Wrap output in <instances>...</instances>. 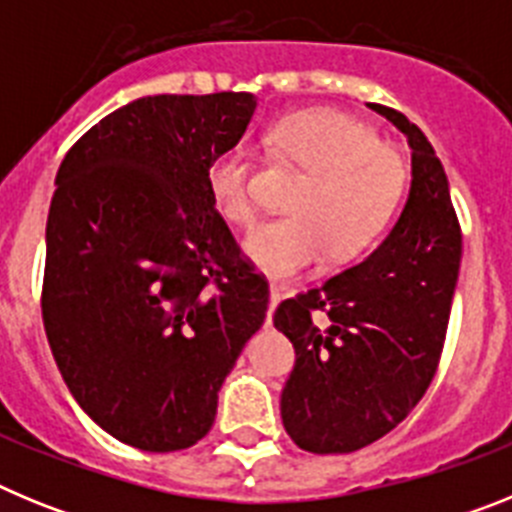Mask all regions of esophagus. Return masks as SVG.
I'll return each instance as SVG.
<instances>
[{
    "mask_svg": "<svg viewBox=\"0 0 512 512\" xmlns=\"http://www.w3.org/2000/svg\"><path fill=\"white\" fill-rule=\"evenodd\" d=\"M279 302H282V287L271 284V289H269V320H271V315H274V310H277Z\"/></svg>",
    "mask_w": 512,
    "mask_h": 512,
    "instance_id": "esophagus-1",
    "label": "esophagus"
}]
</instances>
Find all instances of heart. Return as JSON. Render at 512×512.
Instances as JSON below:
<instances>
[{"instance_id":"obj_1","label":"heart","mask_w":512,"mask_h":512,"mask_svg":"<svg viewBox=\"0 0 512 512\" xmlns=\"http://www.w3.org/2000/svg\"><path fill=\"white\" fill-rule=\"evenodd\" d=\"M264 151L305 171L289 197L292 215L253 228L243 243L248 261L274 279L297 277L333 259L364 256L390 228L405 194V158L374 130L336 110H300L271 122ZM215 210L233 225L253 223L251 161L217 153L205 171Z\"/></svg>"}]
</instances>
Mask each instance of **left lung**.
Listing matches in <instances>:
<instances>
[{
	"instance_id": "left-lung-1",
	"label": "left lung",
	"mask_w": 512,
	"mask_h": 512,
	"mask_svg": "<svg viewBox=\"0 0 512 512\" xmlns=\"http://www.w3.org/2000/svg\"><path fill=\"white\" fill-rule=\"evenodd\" d=\"M369 107L408 135V202L377 251L274 312L297 354L282 423L310 454L359 451L408 418L438 369L459 279L461 228L436 151L402 112Z\"/></svg>"
}]
</instances>
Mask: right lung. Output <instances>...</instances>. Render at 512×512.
Segmentation results:
<instances>
[{"label":"right lung","instance_id":"obj_1","mask_svg":"<svg viewBox=\"0 0 512 512\" xmlns=\"http://www.w3.org/2000/svg\"><path fill=\"white\" fill-rule=\"evenodd\" d=\"M253 110L248 92L140 97L81 135L56 174L45 336L79 408L135 449L205 438L217 392L264 325L269 284L205 182Z\"/></svg>","mask_w":512,"mask_h":512}]
</instances>
